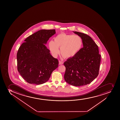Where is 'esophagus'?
Returning <instances> with one entry per match:
<instances>
[{
	"instance_id": "esophagus-1",
	"label": "esophagus",
	"mask_w": 120,
	"mask_h": 120,
	"mask_svg": "<svg viewBox=\"0 0 120 120\" xmlns=\"http://www.w3.org/2000/svg\"><path fill=\"white\" fill-rule=\"evenodd\" d=\"M63 64V62H62V61H59V64H60V65H61V64Z\"/></svg>"
}]
</instances>
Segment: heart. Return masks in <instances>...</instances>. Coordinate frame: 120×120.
I'll return each instance as SVG.
<instances>
[{
  "mask_svg": "<svg viewBox=\"0 0 120 120\" xmlns=\"http://www.w3.org/2000/svg\"><path fill=\"white\" fill-rule=\"evenodd\" d=\"M54 39V41L51 40L49 42V47L54 57H57L59 54V48H60V53L64 58H72L77 54L82 46V39L78 35L61 33Z\"/></svg>",
  "mask_w": 120,
  "mask_h": 120,
  "instance_id": "heart-1",
  "label": "heart"
}]
</instances>
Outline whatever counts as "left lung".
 Returning a JSON list of instances; mask_svg holds the SVG:
<instances>
[{
    "mask_svg": "<svg viewBox=\"0 0 120 120\" xmlns=\"http://www.w3.org/2000/svg\"><path fill=\"white\" fill-rule=\"evenodd\" d=\"M73 32L81 37L83 47L76 56L64 62V79L69 84L80 86L90 84L98 76L101 55L98 46L90 36L81 32Z\"/></svg>",
    "mask_w": 120,
    "mask_h": 120,
    "instance_id": "left-lung-1",
    "label": "left lung"
}]
</instances>
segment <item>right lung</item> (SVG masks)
<instances>
[{
  "label": "right lung",
  "mask_w": 120,
  "mask_h": 120,
  "mask_svg": "<svg viewBox=\"0 0 120 120\" xmlns=\"http://www.w3.org/2000/svg\"><path fill=\"white\" fill-rule=\"evenodd\" d=\"M56 30H40L28 36L17 53V70L26 82L37 85L46 82L58 67V59L45 44Z\"/></svg>",
  "instance_id": "add662e5"
}]
</instances>
